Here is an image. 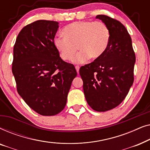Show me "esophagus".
<instances>
[{"label":"esophagus","mask_w":150,"mask_h":150,"mask_svg":"<svg viewBox=\"0 0 150 150\" xmlns=\"http://www.w3.org/2000/svg\"><path fill=\"white\" fill-rule=\"evenodd\" d=\"M75 68H76V69L77 73L79 74V69H80V67H79V66H78V65H76V66L75 67Z\"/></svg>","instance_id":"34e87169"}]
</instances>
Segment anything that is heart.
Returning a JSON list of instances; mask_svg holds the SVG:
<instances>
[{
  "instance_id": "1",
  "label": "heart",
  "mask_w": 150,
  "mask_h": 150,
  "mask_svg": "<svg viewBox=\"0 0 150 150\" xmlns=\"http://www.w3.org/2000/svg\"><path fill=\"white\" fill-rule=\"evenodd\" d=\"M64 36L54 39V45L63 61L72 60L76 50L80 52L74 59L75 63L85 62L88 59L100 58L107 48L110 30L102 22L80 21L64 28Z\"/></svg>"
}]
</instances>
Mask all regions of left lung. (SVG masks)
Returning a JSON list of instances; mask_svg holds the SVG:
<instances>
[{"label":"left lung","mask_w":150,"mask_h":150,"mask_svg":"<svg viewBox=\"0 0 150 150\" xmlns=\"http://www.w3.org/2000/svg\"><path fill=\"white\" fill-rule=\"evenodd\" d=\"M96 18L110 30L108 47L100 58L80 68L89 105L96 111L109 110L122 103L134 82L136 57L130 34L120 21L106 15Z\"/></svg>","instance_id":"1"}]
</instances>
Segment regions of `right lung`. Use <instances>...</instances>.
Masks as SVG:
<instances>
[{
	"mask_svg": "<svg viewBox=\"0 0 150 150\" xmlns=\"http://www.w3.org/2000/svg\"><path fill=\"white\" fill-rule=\"evenodd\" d=\"M56 21L40 20L24 26L13 46L12 72L17 91L30 108L41 115L62 111L77 72L63 61L54 45Z\"/></svg>",
	"mask_w": 150,
	"mask_h": 150,
	"instance_id": "right-lung-1",
	"label": "right lung"
}]
</instances>
